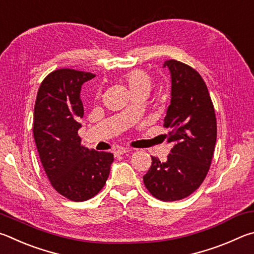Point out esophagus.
Masks as SVG:
<instances>
[{
  "label": "esophagus",
  "mask_w": 254,
  "mask_h": 254,
  "mask_svg": "<svg viewBox=\"0 0 254 254\" xmlns=\"http://www.w3.org/2000/svg\"><path fill=\"white\" fill-rule=\"evenodd\" d=\"M130 148H125V147H119L115 150V155H123V154H126V153H129L130 152Z\"/></svg>",
  "instance_id": "34e87169"
}]
</instances>
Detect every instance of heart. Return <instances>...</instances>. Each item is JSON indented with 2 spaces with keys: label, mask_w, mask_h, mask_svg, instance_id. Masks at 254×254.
<instances>
[{
  "label": "heart",
  "mask_w": 254,
  "mask_h": 254,
  "mask_svg": "<svg viewBox=\"0 0 254 254\" xmlns=\"http://www.w3.org/2000/svg\"><path fill=\"white\" fill-rule=\"evenodd\" d=\"M125 82L132 95H148L153 88V78L144 70H132L125 75Z\"/></svg>",
  "instance_id": "heart-1"
}]
</instances>
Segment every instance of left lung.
Instances as JSON below:
<instances>
[{
    "label": "left lung",
    "mask_w": 254,
    "mask_h": 254,
    "mask_svg": "<svg viewBox=\"0 0 254 254\" xmlns=\"http://www.w3.org/2000/svg\"><path fill=\"white\" fill-rule=\"evenodd\" d=\"M164 68L171 73V105L164 119L173 144L165 162L152 156L144 175L150 194L164 202L177 201L195 192L206 177L216 143V118L210 93L196 70L176 60Z\"/></svg>",
    "instance_id": "left-lung-1"
}]
</instances>
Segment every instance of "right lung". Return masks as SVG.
<instances>
[{
  "label": "right lung",
  "instance_id": "add662e5",
  "mask_svg": "<svg viewBox=\"0 0 254 254\" xmlns=\"http://www.w3.org/2000/svg\"><path fill=\"white\" fill-rule=\"evenodd\" d=\"M95 74L58 69L39 88L34 105L33 136L46 174L58 193L74 202L95 196L104 188L114 155L81 145V86Z\"/></svg>",
  "mask_w": 254,
  "mask_h": 254
}]
</instances>
